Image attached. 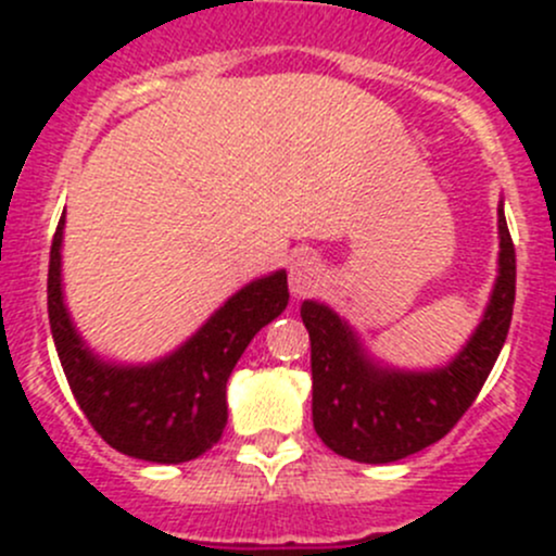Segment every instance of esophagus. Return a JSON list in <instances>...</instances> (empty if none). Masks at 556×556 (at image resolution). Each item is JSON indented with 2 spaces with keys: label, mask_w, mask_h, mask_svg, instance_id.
Returning <instances> with one entry per match:
<instances>
[{
  "label": "esophagus",
  "mask_w": 556,
  "mask_h": 556,
  "mask_svg": "<svg viewBox=\"0 0 556 556\" xmlns=\"http://www.w3.org/2000/svg\"><path fill=\"white\" fill-rule=\"evenodd\" d=\"M323 282V263L317 255H299L290 263V293L309 295Z\"/></svg>",
  "instance_id": "34e87169"
}]
</instances>
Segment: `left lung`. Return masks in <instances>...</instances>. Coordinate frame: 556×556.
I'll return each instance as SVG.
<instances>
[{
	"label": "left lung",
	"instance_id": "8db88e82",
	"mask_svg": "<svg viewBox=\"0 0 556 556\" xmlns=\"http://www.w3.org/2000/svg\"><path fill=\"white\" fill-rule=\"evenodd\" d=\"M497 239V277L481 323L444 366H387L328 304H301L312 341V419L328 450L355 463H395L444 439L468 412L506 344L517 295V255L503 201Z\"/></svg>",
	"mask_w": 556,
	"mask_h": 556
}]
</instances>
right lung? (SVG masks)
Masks as SVG:
<instances>
[{
  "label": "right lung",
  "instance_id": "add662e5",
  "mask_svg": "<svg viewBox=\"0 0 556 556\" xmlns=\"http://www.w3.org/2000/svg\"><path fill=\"white\" fill-rule=\"evenodd\" d=\"M64 223L61 217L50 247V333L88 422L112 450L148 463H188L212 450L228 422L226 384L233 366L257 330L288 306L285 268L247 282L169 355L150 363L106 361L88 346L66 309Z\"/></svg>",
  "mask_w": 556,
  "mask_h": 556
}]
</instances>
